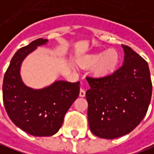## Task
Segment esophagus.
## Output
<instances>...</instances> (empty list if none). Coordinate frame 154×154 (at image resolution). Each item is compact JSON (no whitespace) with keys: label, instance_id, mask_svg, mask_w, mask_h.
Masks as SVG:
<instances>
[{"label":"esophagus","instance_id":"esophagus-1","mask_svg":"<svg viewBox=\"0 0 154 154\" xmlns=\"http://www.w3.org/2000/svg\"><path fill=\"white\" fill-rule=\"evenodd\" d=\"M79 96L81 97H85V90L84 89H80V92H79Z\"/></svg>","mask_w":154,"mask_h":154}]
</instances>
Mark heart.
Wrapping results in <instances>:
<instances>
[{"label":"heart","instance_id":"1","mask_svg":"<svg viewBox=\"0 0 154 154\" xmlns=\"http://www.w3.org/2000/svg\"><path fill=\"white\" fill-rule=\"evenodd\" d=\"M120 62V54L116 49L94 53L83 58L82 64L93 65L96 64L95 70L99 75H106L111 72Z\"/></svg>","mask_w":154,"mask_h":154}]
</instances>
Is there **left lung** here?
<instances>
[{"label": "left lung", "instance_id": "1", "mask_svg": "<svg viewBox=\"0 0 154 154\" xmlns=\"http://www.w3.org/2000/svg\"><path fill=\"white\" fill-rule=\"evenodd\" d=\"M124 61L112 74L87 77L88 120L98 137L116 139L129 134L146 116L152 97V81L146 61L128 45H122Z\"/></svg>", "mask_w": 154, "mask_h": 154}]
</instances>
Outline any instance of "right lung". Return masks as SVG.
Instances as JSON below:
<instances>
[{"instance_id": "obj_1", "label": "right lung", "mask_w": 154, "mask_h": 154, "mask_svg": "<svg viewBox=\"0 0 154 154\" xmlns=\"http://www.w3.org/2000/svg\"><path fill=\"white\" fill-rule=\"evenodd\" d=\"M47 42L48 39L38 38L17 51L5 73L2 85L4 106L11 121L33 136L55 134L80 90V82L58 80L38 90L24 84L20 77L23 60L38 46Z\"/></svg>"}]
</instances>
